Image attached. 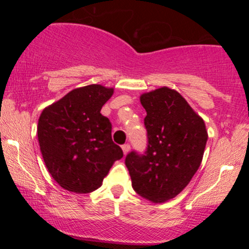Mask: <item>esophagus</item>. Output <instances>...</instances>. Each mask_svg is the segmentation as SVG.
<instances>
[{
  "mask_svg": "<svg viewBox=\"0 0 249 249\" xmlns=\"http://www.w3.org/2000/svg\"><path fill=\"white\" fill-rule=\"evenodd\" d=\"M122 148H123V152H124V154H127L131 147H130V145H128V144H124L122 146Z\"/></svg>",
  "mask_w": 249,
  "mask_h": 249,
  "instance_id": "34e87169",
  "label": "esophagus"
}]
</instances>
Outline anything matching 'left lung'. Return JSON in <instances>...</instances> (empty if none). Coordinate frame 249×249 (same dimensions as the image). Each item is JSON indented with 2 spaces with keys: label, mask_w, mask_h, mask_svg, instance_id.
<instances>
[{
  "label": "left lung",
  "mask_w": 249,
  "mask_h": 249,
  "mask_svg": "<svg viewBox=\"0 0 249 249\" xmlns=\"http://www.w3.org/2000/svg\"><path fill=\"white\" fill-rule=\"evenodd\" d=\"M147 148L125 158L132 187L152 202H165L187 186L201 164L207 131L178 91L162 87L142 93Z\"/></svg>",
  "instance_id": "left-lung-1"
}]
</instances>
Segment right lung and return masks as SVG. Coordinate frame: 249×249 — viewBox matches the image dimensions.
Here are the masks:
<instances>
[{
	"mask_svg": "<svg viewBox=\"0 0 249 249\" xmlns=\"http://www.w3.org/2000/svg\"><path fill=\"white\" fill-rule=\"evenodd\" d=\"M112 95V88L91 84L73 89L42 111L37 137L43 160L64 190L92 192L123 158L122 148L111 138L112 125L101 113Z\"/></svg>",
	"mask_w": 249,
	"mask_h": 249,
	"instance_id": "obj_1",
	"label": "right lung"
}]
</instances>
